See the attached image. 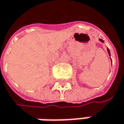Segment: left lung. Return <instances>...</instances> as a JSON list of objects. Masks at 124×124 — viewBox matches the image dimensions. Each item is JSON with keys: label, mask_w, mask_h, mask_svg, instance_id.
Segmentation results:
<instances>
[{"label": "left lung", "mask_w": 124, "mask_h": 124, "mask_svg": "<svg viewBox=\"0 0 124 124\" xmlns=\"http://www.w3.org/2000/svg\"><path fill=\"white\" fill-rule=\"evenodd\" d=\"M100 41H101V42H103V40H102V39H100ZM107 51H108V54H109V55H110V51H109V50L107 48Z\"/></svg>", "instance_id": "1"}]
</instances>
